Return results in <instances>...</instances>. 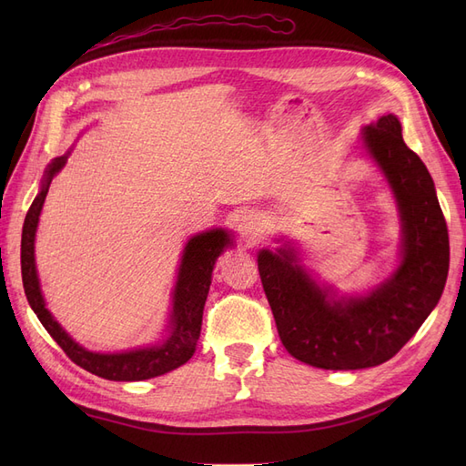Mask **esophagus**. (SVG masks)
Segmentation results:
<instances>
[{
	"label": "esophagus",
	"instance_id": "1",
	"mask_svg": "<svg viewBox=\"0 0 466 466\" xmlns=\"http://www.w3.org/2000/svg\"><path fill=\"white\" fill-rule=\"evenodd\" d=\"M238 235H241V241L247 247L258 245L264 235V218L257 214V211H245V214L238 218Z\"/></svg>",
	"mask_w": 466,
	"mask_h": 466
}]
</instances>
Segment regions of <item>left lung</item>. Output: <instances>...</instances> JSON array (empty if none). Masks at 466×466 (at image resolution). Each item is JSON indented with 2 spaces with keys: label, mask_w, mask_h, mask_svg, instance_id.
<instances>
[{
  "label": "left lung",
  "mask_w": 466,
  "mask_h": 466,
  "mask_svg": "<svg viewBox=\"0 0 466 466\" xmlns=\"http://www.w3.org/2000/svg\"><path fill=\"white\" fill-rule=\"evenodd\" d=\"M360 144L397 202L402 238L394 272L365 293H340L315 279L289 238L258 252L281 344L319 370H365L390 360L440 303L449 272L443 211L426 165L404 144L400 120L380 116L361 130Z\"/></svg>",
  "instance_id": "1"
}]
</instances>
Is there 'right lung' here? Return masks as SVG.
I'll list each match as a JSON object with an SVG mask.
<instances>
[{
  "mask_svg": "<svg viewBox=\"0 0 466 466\" xmlns=\"http://www.w3.org/2000/svg\"><path fill=\"white\" fill-rule=\"evenodd\" d=\"M69 153L72 151L52 159V163L46 167L36 198L26 211L21 237V274L26 301H29L35 315L42 322V327L58 342L69 360L93 375L108 380H144L173 371L194 356L202 330V315L211 284V272H214L216 260L221 252L235 247L233 233L216 228L196 233L188 238L185 248H182L171 313H168L161 340L142 348L112 351V354H101V351L83 348L62 329V324L46 309L35 262V238L42 206H45L52 178L62 171Z\"/></svg>",
  "mask_w": 466,
  "mask_h": 466,
  "instance_id": "right-lung-1",
  "label": "right lung"
}]
</instances>
